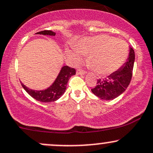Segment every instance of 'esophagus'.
<instances>
[{
	"mask_svg": "<svg viewBox=\"0 0 153 153\" xmlns=\"http://www.w3.org/2000/svg\"><path fill=\"white\" fill-rule=\"evenodd\" d=\"M76 73L78 74V75H85V74H86V72H85L84 70H81V69H78V70H77Z\"/></svg>",
	"mask_w": 153,
	"mask_h": 153,
	"instance_id": "esophagus-1",
	"label": "esophagus"
}]
</instances>
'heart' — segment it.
<instances>
[{"label":"heart","mask_w":153,"mask_h":153,"mask_svg":"<svg viewBox=\"0 0 153 153\" xmlns=\"http://www.w3.org/2000/svg\"><path fill=\"white\" fill-rule=\"evenodd\" d=\"M76 51H68L75 62L88 55L87 61L100 75L111 74L123 65L128 58L129 48L125 41L108 35L101 34L82 39L75 47Z\"/></svg>","instance_id":"b5f03b06"}]
</instances>
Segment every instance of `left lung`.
Here are the masks:
<instances>
[{
	"label": "left lung",
	"instance_id": "obj_1",
	"mask_svg": "<svg viewBox=\"0 0 153 153\" xmlns=\"http://www.w3.org/2000/svg\"><path fill=\"white\" fill-rule=\"evenodd\" d=\"M134 62V51L130 47L129 56L126 62L105 79L97 80V85L91 89L93 94L105 100H111L121 95L131 83Z\"/></svg>",
	"mask_w": 153,
	"mask_h": 153
}]
</instances>
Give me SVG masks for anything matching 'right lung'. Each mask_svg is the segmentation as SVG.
Returning <instances> with one entry per match:
<instances>
[{"mask_svg":"<svg viewBox=\"0 0 153 153\" xmlns=\"http://www.w3.org/2000/svg\"><path fill=\"white\" fill-rule=\"evenodd\" d=\"M36 34L47 35V36H54L56 35L55 32L52 30H42L37 32ZM75 75V70L74 68L64 66L62 67L57 78L53 83L52 85L45 89L43 90H33L30 89L25 86L23 83H21L23 89L30 94L32 97L36 100L42 102H51L57 100L64 94V91L67 89V85L69 79L72 75Z\"/></svg>","mask_w":153,"mask_h":153,"instance_id":"1","label":"right lung"}]
</instances>
